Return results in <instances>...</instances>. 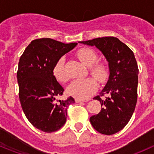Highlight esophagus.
<instances>
[{
  "label": "esophagus",
  "instance_id": "1",
  "mask_svg": "<svg viewBox=\"0 0 154 154\" xmlns=\"http://www.w3.org/2000/svg\"><path fill=\"white\" fill-rule=\"evenodd\" d=\"M75 103H82V102L89 101V99H77V98H76V99H75Z\"/></svg>",
  "mask_w": 154,
  "mask_h": 154
}]
</instances>
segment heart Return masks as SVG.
<instances>
[{
  "mask_svg": "<svg viewBox=\"0 0 154 154\" xmlns=\"http://www.w3.org/2000/svg\"><path fill=\"white\" fill-rule=\"evenodd\" d=\"M78 58L85 65L89 66V72L99 83H105L109 76L108 65L97 62L99 55L90 48H82L76 52ZM53 75L59 82H65L69 79V75L65 69V58H60L53 68ZM97 82L93 78L88 77L73 81L68 87L67 92L72 96L80 99H86L97 90Z\"/></svg>",
  "mask_w": 154,
  "mask_h": 154,
  "instance_id": "heart-1",
  "label": "heart"
}]
</instances>
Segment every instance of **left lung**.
Returning <instances> with one entry per match:
<instances>
[{
  "label": "left lung",
  "instance_id": "1",
  "mask_svg": "<svg viewBox=\"0 0 154 154\" xmlns=\"http://www.w3.org/2000/svg\"><path fill=\"white\" fill-rule=\"evenodd\" d=\"M79 42L96 46L109 62V78L100 95L94 97L100 102L102 109L91 116L90 123L99 133L112 135L126 126L135 110L139 73L137 60L130 48L115 37Z\"/></svg>",
  "mask_w": 154,
  "mask_h": 154
}]
</instances>
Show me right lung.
<instances>
[{
	"mask_svg": "<svg viewBox=\"0 0 154 154\" xmlns=\"http://www.w3.org/2000/svg\"><path fill=\"white\" fill-rule=\"evenodd\" d=\"M76 45L45 38L35 39L19 60L17 79L21 108L30 123L45 133L64 126L68 107L75 103L72 96L57 99L63 95L64 89L52 71L57 61Z\"/></svg>",
	"mask_w": 154,
	"mask_h": 154,
	"instance_id": "add662e5",
	"label": "right lung"
}]
</instances>
